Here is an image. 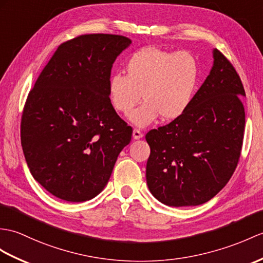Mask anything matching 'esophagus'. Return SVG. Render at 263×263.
I'll list each match as a JSON object with an SVG mask.
<instances>
[{
  "mask_svg": "<svg viewBox=\"0 0 263 263\" xmlns=\"http://www.w3.org/2000/svg\"><path fill=\"white\" fill-rule=\"evenodd\" d=\"M143 137V133L140 131V130H138V129H134L133 130V139H141Z\"/></svg>",
  "mask_w": 263,
  "mask_h": 263,
  "instance_id": "obj_1",
  "label": "esophagus"
}]
</instances>
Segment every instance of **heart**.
I'll list each match as a JSON object with an SVG mask.
<instances>
[{
  "instance_id": "b5f03b06",
  "label": "heart",
  "mask_w": 263,
  "mask_h": 263,
  "mask_svg": "<svg viewBox=\"0 0 263 263\" xmlns=\"http://www.w3.org/2000/svg\"><path fill=\"white\" fill-rule=\"evenodd\" d=\"M197 60L188 51L170 52L158 48H143L125 64V75L118 72L108 79L107 94L113 108L131 114L134 124L144 127L160 117L175 120L185 113L197 88Z\"/></svg>"
}]
</instances>
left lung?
Here are the masks:
<instances>
[{
	"instance_id": "1",
	"label": "left lung",
	"mask_w": 263,
	"mask_h": 263,
	"mask_svg": "<svg viewBox=\"0 0 263 263\" xmlns=\"http://www.w3.org/2000/svg\"><path fill=\"white\" fill-rule=\"evenodd\" d=\"M246 96L234 66L215 49L214 65L185 113L145 134L146 182L168 206H196L228 184L241 156Z\"/></svg>"
}]
</instances>
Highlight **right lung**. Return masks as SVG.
Listing matches in <instances>:
<instances>
[{"label":"right lung","instance_id":"right-lung-1","mask_svg":"<svg viewBox=\"0 0 263 263\" xmlns=\"http://www.w3.org/2000/svg\"><path fill=\"white\" fill-rule=\"evenodd\" d=\"M131 44L124 35L87 33L58 46L29 91L21 144L33 178L53 196L85 201L99 195L132 127L111 105L108 79Z\"/></svg>","mask_w":263,"mask_h":263}]
</instances>
